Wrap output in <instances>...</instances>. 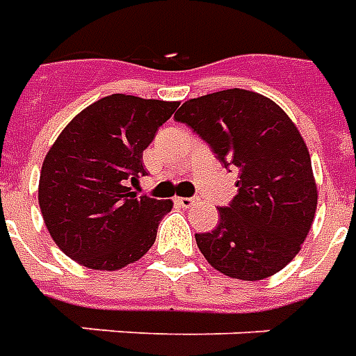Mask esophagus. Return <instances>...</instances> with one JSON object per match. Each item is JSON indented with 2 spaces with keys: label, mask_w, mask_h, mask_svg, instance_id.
<instances>
[{
  "label": "esophagus",
  "mask_w": 356,
  "mask_h": 356,
  "mask_svg": "<svg viewBox=\"0 0 356 356\" xmlns=\"http://www.w3.org/2000/svg\"><path fill=\"white\" fill-rule=\"evenodd\" d=\"M176 203L180 207H191L195 203V197H176Z\"/></svg>",
  "instance_id": "34e87169"
}]
</instances>
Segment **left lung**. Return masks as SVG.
<instances>
[{
  "label": "left lung",
  "instance_id": "obj_1",
  "mask_svg": "<svg viewBox=\"0 0 356 356\" xmlns=\"http://www.w3.org/2000/svg\"><path fill=\"white\" fill-rule=\"evenodd\" d=\"M205 140L226 168H238V195L218 209V226L195 234L209 264L230 278H268L301 251L318 191L303 136L261 93L222 90L186 102L174 115Z\"/></svg>",
  "mask_w": 356,
  "mask_h": 356
}]
</instances>
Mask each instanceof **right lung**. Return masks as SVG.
Segmentation results:
<instances>
[{
    "mask_svg": "<svg viewBox=\"0 0 356 356\" xmlns=\"http://www.w3.org/2000/svg\"><path fill=\"white\" fill-rule=\"evenodd\" d=\"M178 102L113 93L65 126L40 172L38 201L63 253L93 270H120L157 238L170 199L136 195L143 149Z\"/></svg>",
    "mask_w": 356,
    "mask_h": 356,
    "instance_id": "obj_1",
    "label": "right lung"
}]
</instances>
